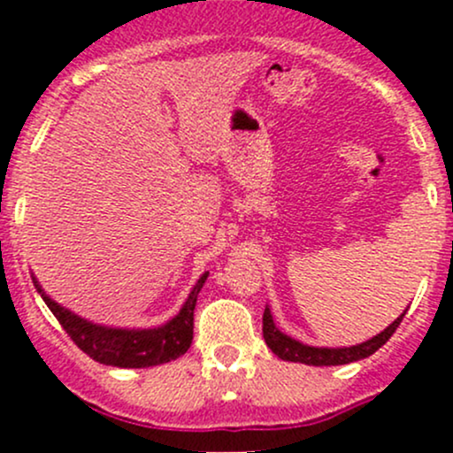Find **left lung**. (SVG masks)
<instances>
[{
  "mask_svg": "<svg viewBox=\"0 0 453 453\" xmlns=\"http://www.w3.org/2000/svg\"><path fill=\"white\" fill-rule=\"evenodd\" d=\"M405 311L390 324V326L383 328L381 333H377L370 340L362 342V344L355 346H340V349H328V346H309L303 342L294 340L287 333H282L280 328L273 322V315L269 311V307H265L263 313V337L267 342V346L272 349L273 355H278L285 362H298L307 364V366H342V364H353L359 359H366L374 350L381 349L388 340L392 337V333L396 331V326L403 319Z\"/></svg>",
  "mask_w": 453,
  "mask_h": 453,
  "instance_id": "8db88e82",
  "label": "left lung"
}]
</instances>
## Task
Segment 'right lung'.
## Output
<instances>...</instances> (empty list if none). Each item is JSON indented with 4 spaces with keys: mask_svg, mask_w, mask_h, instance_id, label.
Instances as JSON below:
<instances>
[{
    "mask_svg": "<svg viewBox=\"0 0 453 453\" xmlns=\"http://www.w3.org/2000/svg\"><path fill=\"white\" fill-rule=\"evenodd\" d=\"M205 278H208V272L201 273L193 291L186 298L184 307L180 309L175 318L164 322L162 326L153 328H120L94 324L50 298L35 276H32V282H35L36 291L48 304L50 311L54 313V318L65 328L67 335L94 362L116 368H149L173 362L190 349L195 304H197V296Z\"/></svg>",
    "mask_w": 453,
    "mask_h": 453,
    "instance_id": "obj_1",
    "label": "right lung"
}]
</instances>
